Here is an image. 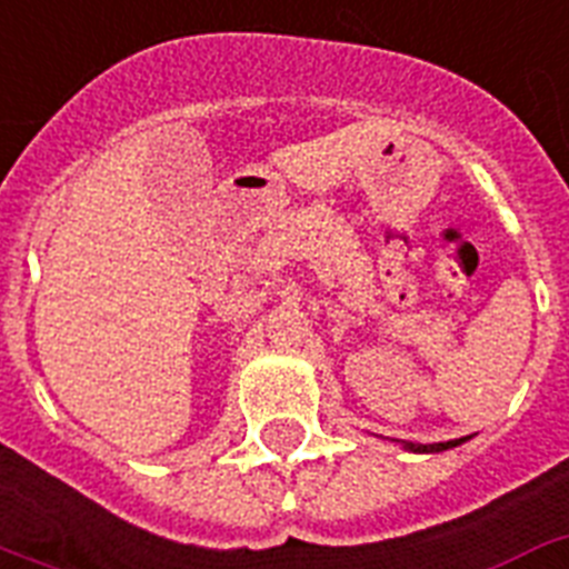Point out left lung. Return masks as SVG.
Wrapping results in <instances>:
<instances>
[{"mask_svg": "<svg viewBox=\"0 0 569 569\" xmlns=\"http://www.w3.org/2000/svg\"><path fill=\"white\" fill-rule=\"evenodd\" d=\"M466 439H471V437L448 439V442H431V446H419V442H402V448H405V451H413V455H439V451H448V448L462 446Z\"/></svg>", "mask_w": 569, "mask_h": 569, "instance_id": "obj_1", "label": "left lung"}]
</instances>
